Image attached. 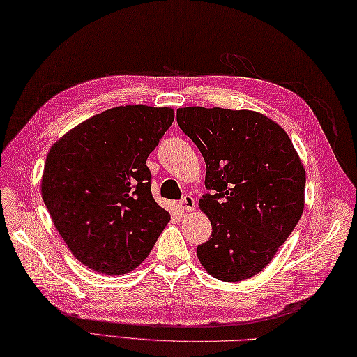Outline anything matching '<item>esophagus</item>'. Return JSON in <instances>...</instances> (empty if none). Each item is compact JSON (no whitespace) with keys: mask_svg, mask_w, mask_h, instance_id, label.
<instances>
[{"mask_svg":"<svg viewBox=\"0 0 357 357\" xmlns=\"http://www.w3.org/2000/svg\"><path fill=\"white\" fill-rule=\"evenodd\" d=\"M179 207H181V210L185 211V213H188V211H193L195 210V199L192 198V196L187 195L183 199H181Z\"/></svg>","mask_w":357,"mask_h":357,"instance_id":"34e87169","label":"esophagus"}]
</instances>
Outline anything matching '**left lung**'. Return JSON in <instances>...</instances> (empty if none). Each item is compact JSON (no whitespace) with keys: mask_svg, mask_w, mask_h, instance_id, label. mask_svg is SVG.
I'll use <instances>...</instances> for the list:
<instances>
[{"mask_svg":"<svg viewBox=\"0 0 357 357\" xmlns=\"http://www.w3.org/2000/svg\"><path fill=\"white\" fill-rule=\"evenodd\" d=\"M183 132L204 156L199 201L211 236L196 255L208 275L225 282L267 267L304 211L305 170L279 124L253 110L178 109Z\"/></svg>","mask_w":357,"mask_h":357,"instance_id":"obj_1","label":"left lung"}]
</instances>
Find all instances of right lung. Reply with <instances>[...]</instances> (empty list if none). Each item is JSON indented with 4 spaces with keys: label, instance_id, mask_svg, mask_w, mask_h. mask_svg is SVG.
Here are the masks:
<instances>
[{
    "label": "right lung",
    "instance_id": "right-lung-1",
    "mask_svg": "<svg viewBox=\"0 0 357 357\" xmlns=\"http://www.w3.org/2000/svg\"><path fill=\"white\" fill-rule=\"evenodd\" d=\"M173 119L170 107L119 105L72 128L49 150L43 201L72 255L90 270L132 271L170 221L151 196L146 162Z\"/></svg>",
    "mask_w": 357,
    "mask_h": 357
}]
</instances>
